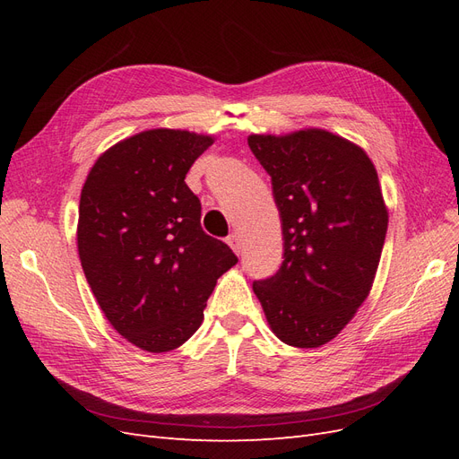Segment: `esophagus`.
I'll use <instances>...</instances> for the list:
<instances>
[{
  "mask_svg": "<svg viewBox=\"0 0 459 459\" xmlns=\"http://www.w3.org/2000/svg\"><path fill=\"white\" fill-rule=\"evenodd\" d=\"M228 245L233 248L235 255H241V251H243V238H241L239 233H231L230 238H228Z\"/></svg>",
  "mask_w": 459,
  "mask_h": 459,
  "instance_id": "34e87169",
  "label": "esophagus"
}]
</instances>
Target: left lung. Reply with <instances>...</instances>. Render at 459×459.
Here are the masks:
<instances>
[{
  "label": "left lung",
  "mask_w": 459,
  "mask_h": 459,
  "mask_svg": "<svg viewBox=\"0 0 459 459\" xmlns=\"http://www.w3.org/2000/svg\"><path fill=\"white\" fill-rule=\"evenodd\" d=\"M247 142L272 176L285 248L281 268L253 290L277 339L317 349L373 287L388 226L377 170L362 147L322 128Z\"/></svg>",
  "instance_id": "1"
}]
</instances>
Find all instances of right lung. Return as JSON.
Here are the masks:
<instances>
[{"label":"right lung","instance_id":"right-lung-1","mask_svg":"<svg viewBox=\"0 0 459 459\" xmlns=\"http://www.w3.org/2000/svg\"><path fill=\"white\" fill-rule=\"evenodd\" d=\"M214 135L155 128L101 152L80 193L78 255L108 324L147 352L182 346L203 324L231 248L201 228L186 184Z\"/></svg>","mask_w":459,"mask_h":459}]
</instances>
